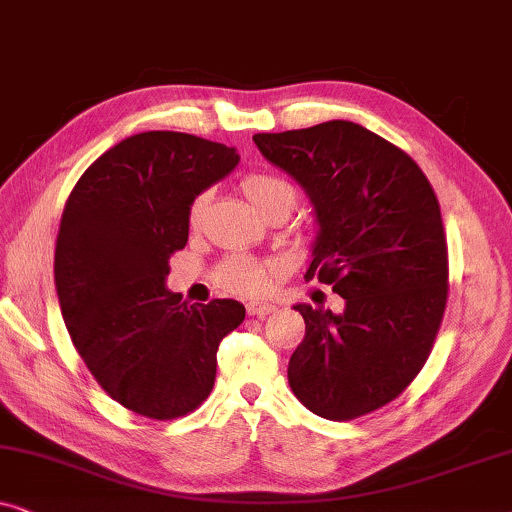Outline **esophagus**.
<instances>
[{"label": "esophagus", "instance_id": "obj_1", "mask_svg": "<svg viewBox=\"0 0 512 512\" xmlns=\"http://www.w3.org/2000/svg\"><path fill=\"white\" fill-rule=\"evenodd\" d=\"M275 310H277L275 305L263 303V300H251V303H247V314H249V317L263 319V317H268V314H272Z\"/></svg>", "mask_w": 512, "mask_h": 512}]
</instances>
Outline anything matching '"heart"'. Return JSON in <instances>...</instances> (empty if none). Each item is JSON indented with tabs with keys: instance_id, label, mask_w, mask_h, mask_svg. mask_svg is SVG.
<instances>
[{
	"instance_id": "1",
	"label": "heart",
	"mask_w": 512,
	"mask_h": 512,
	"mask_svg": "<svg viewBox=\"0 0 512 512\" xmlns=\"http://www.w3.org/2000/svg\"><path fill=\"white\" fill-rule=\"evenodd\" d=\"M240 191L261 216L272 212V209H286V212L291 214V209L296 207L298 202V188L293 186L289 179L272 172H249L247 177H242L240 181ZM202 207H205V195L195 198L191 209H188V223H191V226H198ZM270 275L272 272L268 265L251 261V258L233 256L226 258V261L219 265L216 279H219V284L228 291L263 293L270 284Z\"/></svg>"
}]
</instances>
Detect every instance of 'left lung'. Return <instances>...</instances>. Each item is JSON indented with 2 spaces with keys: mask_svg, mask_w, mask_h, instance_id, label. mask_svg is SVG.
<instances>
[{
  "mask_svg": "<svg viewBox=\"0 0 512 512\" xmlns=\"http://www.w3.org/2000/svg\"><path fill=\"white\" fill-rule=\"evenodd\" d=\"M310 195L319 233L305 279L345 310L300 303L305 338L289 384L314 415H368L415 380L447 303V240L436 193L408 153L352 121L254 135Z\"/></svg>",
  "mask_w": 512,
  "mask_h": 512,
  "instance_id": "1",
  "label": "left lung"
}]
</instances>
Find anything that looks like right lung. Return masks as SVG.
Returning a JSON list of instances; mask_svg holds the SVG:
<instances>
[{"instance_id": "obj_1", "label": "right lung", "mask_w": 512, "mask_h": 512, "mask_svg": "<svg viewBox=\"0 0 512 512\" xmlns=\"http://www.w3.org/2000/svg\"><path fill=\"white\" fill-rule=\"evenodd\" d=\"M240 163L235 149L151 130L102 153L69 193L55 242V289L76 352L97 384L137 415L193 412L216 380V349L244 305L181 303L165 289L188 242L193 200Z\"/></svg>"}]
</instances>
